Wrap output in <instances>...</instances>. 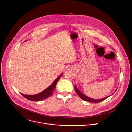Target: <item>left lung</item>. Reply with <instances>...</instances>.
I'll return each mask as SVG.
<instances>
[{
  "label": "left lung",
  "instance_id": "8db88e82",
  "mask_svg": "<svg viewBox=\"0 0 132 132\" xmlns=\"http://www.w3.org/2000/svg\"><path fill=\"white\" fill-rule=\"evenodd\" d=\"M74 89H75V92H77V94L78 95V96L80 97L81 98V99H82L83 100H84V101H87V102H92V103H98V102H101V101H104V100H105V99H106L108 97H109V96H107V97H105V98H102V99H100V100H94V99H93V98H89V97H87V96H86L85 95H84V94H82L79 90L76 87V86H75V85L74 86ZM113 93V94H114Z\"/></svg>",
  "mask_w": 132,
  "mask_h": 132
}]
</instances>
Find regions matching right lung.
Returning a JSON list of instances; mask_svg holds the SVG:
<instances>
[{"mask_svg":"<svg viewBox=\"0 0 132 132\" xmlns=\"http://www.w3.org/2000/svg\"><path fill=\"white\" fill-rule=\"evenodd\" d=\"M62 75V74H61L59 77L53 81V82L49 87H48L47 88H46V89H45L43 92H40V93H38L35 95H24L22 93H21V94L23 96H24L26 98L32 101H42L45 99H46L49 97L50 96H51L52 94H53L55 90V87H56L57 82L59 81L60 77H61Z\"/></svg>","mask_w":132,"mask_h":132,"instance_id":"1","label":"right lung"}]
</instances>
